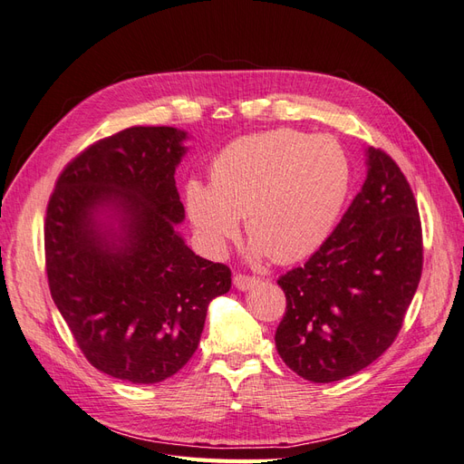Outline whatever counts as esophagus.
Segmentation results:
<instances>
[{
	"label": "esophagus",
	"mask_w": 464,
	"mask_h": 464,
	"mask_svg": "<svg viewBox=\"0 0 464 464\" xmlns=\"http://www.w3.org/2000/svg\"><path fill=\"white\" fill-rule=\"evenodd\" d=\"M259 283V278H256V276H249V275H234V286L237 288V290H249V288H254L256 285Z\"/></svg>",
	"instance_id": "34e87169"
}]
</instances>
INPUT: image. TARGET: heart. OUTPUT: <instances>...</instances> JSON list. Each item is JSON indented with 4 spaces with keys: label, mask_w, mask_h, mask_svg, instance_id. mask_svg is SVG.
<instances>
[{
    "label": "heart",
    "mask_w": 464,
    "mask_h": 464,
    "mask_svg": "<svg viewBox=\"0 0 464 464\" xmlns=\"http://www.w3.org/2000/svg\"><path fill=\"white\" fill-rule=\"evenodd\" d=\"M348 188V159L333 137L276 130L224 147L210 164V184L188 181L186 207L213 249L236 237L246 217L251 254L294 263L327 240Z\"/></svg>",
    "instance_id": "heart-1"
}]
</instances>
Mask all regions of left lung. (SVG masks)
Segmentation results:
<instances>
[{
  "mask_svg": "<svg viewBox=\"0 0 464 464\" xmlns=\"http://www.w3.org/2000/svg\"><path fill=\"white\" fill-rule=\"evenodd\" d=\"M360 193L315 254L278 278L286 314L280 358L331 383L382 356L401 331L422 275V227L412 189L383 150L366 149Z\"/></svg>",
  "mask_w": 464,
  "mask_h": 464,
  "instance_id": "obj_1",
  "label": "left lung"
}]
</instances>
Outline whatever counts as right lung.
<instances>
[{
    "instance_id": "right-lung-1",
    "label": "right lung",
    "mask_w": 464,
    "mask_h": 464,
    "mask_svg": "<svg viewBox=\"0 0 464 464\" xmlns=\"http://www.w3.org/2000/svg\"><path fill=\"white\" fill-rule=\"evenodd\" d=\"M188 131L130 128L67 164L50 198L44 244L53 304L96 370L159 383L198 350L207 307L230 269L193 254L176 168Z\"/></svg>"
}]
</instances>
